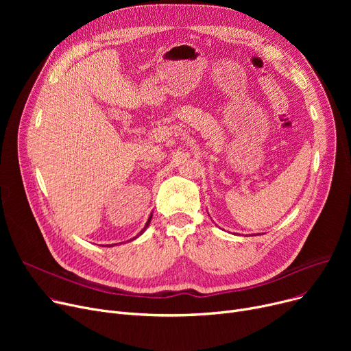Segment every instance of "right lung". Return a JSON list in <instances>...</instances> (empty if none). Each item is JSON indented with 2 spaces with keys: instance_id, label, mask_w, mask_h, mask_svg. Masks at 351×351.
<instances>
[{
  "instance_id": "1",
  "label": "right lung",
  "mask_w": 351,
  "mask_h": 351,
  "mask_svg": "<svg viewBox=\"0 0 351 351\" xmlns=\"http://www.w3.org/2000/svg\"><path fill=\"white\" fill-rule=\"evenodd\" d=\"M151 219H152V215H151V216H149V219H147V222H146V225H145V228H143V229H142V230H141V233H139V234H142V233H143V232H145V229H146V228H147V226H149V223H151ZM139 234H138V236H139Z\"/></svg>"
}]
</instances>
